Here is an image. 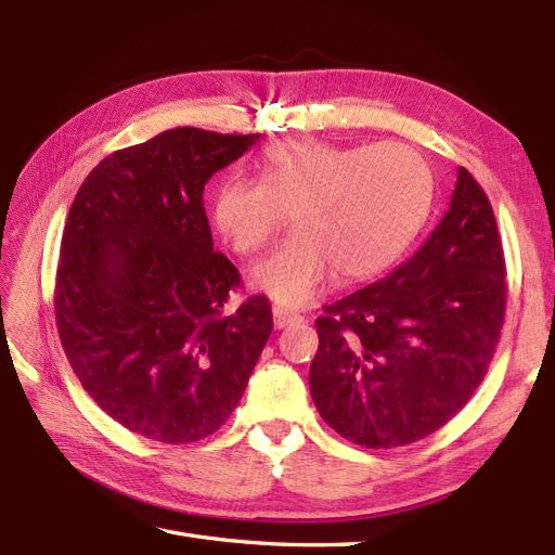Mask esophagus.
Listing matches in <instances>:
<instances>
[{
    "mask_svg": "<svg viewBox=\"0 0 555 555\" xmlns=\"http://www.w3.org/2000/svg\"><path fill=\"white\" fill-rule=\"evenodd\" d=\"M302 322V317L296 314V312H288L284 308H274V326L276 328H286L291 324H298Z\"/></svg>",
    "mask_w": 555,
    "mask_h": 555,
    "instance_id": "34e87169",
    "label": "esophagus"
}]
</instances>
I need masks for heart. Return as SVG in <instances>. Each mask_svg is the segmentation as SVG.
I'll use <instances>...</instances> for the list:
<instances>
[{
    "label": "heart",
    "instance_id": "1",
    "mask_svg": "<svg viewBox=\"0 0 555 555\" xmlns=\"http://www.w3.org/2000/svg\"><path fill=\"white\" fill-rule=\"evenodd\" d=\"M431 169L405 143L336 145L286 138L257 162V181L227 179L211 221L238 255H253L284 229L296 233L253 269V286L281 308H302L338 279L382 274L427 219Z\"/></svg>",
    "mask_w": 555,
    "mask_h": 555
}]
</instances>
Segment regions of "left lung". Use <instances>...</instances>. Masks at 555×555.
Listing matches in <instances>:
<instances>
[{
  "label": "left lung",
  "mask_w": 555,
  "mask_h": 555,
  "mask_svg": "<svg viewBox=\"0 0 555 555\" xmlns=\"http://www.w3.org/2000/svg\"><path fill=\"white\" fill-rule=\"evenodd\" d=\"M505 257L487 193L467 169L446 217L408 262L324 308L310 393L364 448L420 441L485 379L505 317Z\"/></svg>",
  "instance_id": "left-lung-1"
}]
</instances>
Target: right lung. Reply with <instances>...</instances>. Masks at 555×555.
Here are the masks:
<instances>
[{"label": "right lung", "instance_id": "obj_1", "mask_svg": "<svg viewBox=\"0 0 555 555\" xmlns=\"http://www.w3.org/2000/svg\"><path fill=\"white\" fill-rule=\"evenodd\" d=\"M259 140L181 126L116 150L82 181L56 267L59 338L121 427L162 443L215 434L271 334V305L223 314L241 274L215 253L205 183Z\"/></svg>", "mask_w": 555, "mask_h": 555}]
</instances>
